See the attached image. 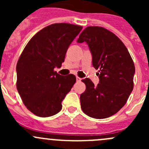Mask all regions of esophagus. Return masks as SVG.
I'll list each match as a JSON object with an SVG mask.
<instances>
[{
  "label": "esophagus",
  "mask_w": 149,
  "mask_h": 149,
  "mask_svg": "<svg viewBox=\"0 0 149 149\" xmlns=\"http://www.w3.org/2000/svg\"><path fill=\"white\" fill-rule=\"evenodd\" d=\"M76 81H77L78 82H79L81 81V78H79V76H76Z\"/></svg>",
  "instance_id": "obj_1"
}]
</instances>
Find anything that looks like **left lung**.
I'll return each instance as SVG.
<instances>
[{
	"instance_id": "obj_1",
	"label": "left lung",
	"mask_w": 149,
	"mask_h": 149,
	"mask_svg": "<svg viewBox=\"0 0 149 149\" xmlns=\"http://www.w3.org/2000/svg\"><path fill=\"white\" fill-rule=\"evenodd\" d=\"M85 42L92 56V65L100 81L97 86L85 79L86 90L80 96L81 107L86 115L104 119L115 115L125 104L133 89L135 65L123 42L109 30L88 26L77 42Z\"/></svg>"
}]
</instances>
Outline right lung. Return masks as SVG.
<instances>
[{
	"instance_id": "right-lung-1",
	"label": "right lung",
	"mask_w": 149,
	"mask_h": 149,
	"mask_svg": "<svg viewBox=\"0 0 149 149\" xmlns=\"http://www.w3.org/2000/svg\"><path fill=\"white\" fill-rule=\"evenodd\" d=\"M82 26L53 24L37 33L24 49L16 65V87L26 108L37 116L50 117L62 109V102L76 83L73 74L54 70L65 61L67 49Z\"/></svg>"
}]
</instances>
